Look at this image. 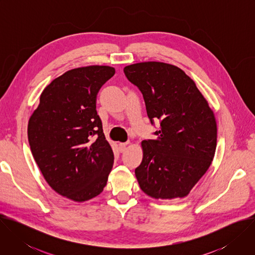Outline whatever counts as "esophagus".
<instances>
[{
    "label": "esophagus",
    "instance_id": "obj_1",
    "mask_svg": "<svg viewBox=\"0 0 255 255\" xmlns=\"http://www.w3.org/2000/svg\"><path fill=\"white\" fill-rule=\"evenodd\" d=\"M128 144H129V142H127V143H120L119 144V150H120V152H124L126 150Z\"/></svg>",
    "mask_w": 255,
    "mask_h": 255
}]
</instances>
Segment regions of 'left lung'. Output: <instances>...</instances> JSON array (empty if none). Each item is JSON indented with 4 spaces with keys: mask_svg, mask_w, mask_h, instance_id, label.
Listing matches in <instances>:
<instances>
[{
    "mask_svg": "<svg viewBox=\"0 0 255 255\" xmlns=\"http://www.w3.org/2000/svg\"><path fill=\"white\" fill-rule=\"evenodd\" d=\"M143 95L147 116L160 122L155 139L143 140L135 169L140 189L153 199L185 198L206 173L217 146V122L195 82L179 67L146 61L124 67Z\"/></svg>",
    "mask_w": 255,
    "mask_h": 255,
    "instance_id": "1",
    "label": "left lung"
}]
</instances>
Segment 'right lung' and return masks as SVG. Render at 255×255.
<instances>
[{
    "mask_svg": "<svg viewBox=\"0 0 255 255\" xmlns=\"http://www.w3.org/2000/svg\"><path fill=\"white\" fill-rule=\"evenodd\" d=\"M114 75L115 68L108 65L67 70L43 90L28 122L32 155L47 184L75 202L100 195L113 167L96 102Z\"/></svg>",
    "mask_w": 255,
    "mask_h": 255,
    "instance_id": "add662e5",
    "label": "right lung"
}]
</instances>
